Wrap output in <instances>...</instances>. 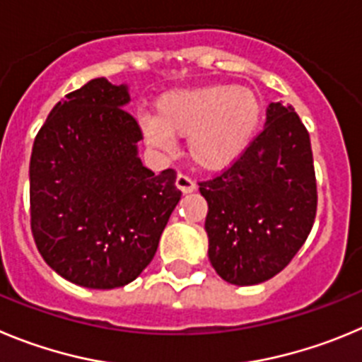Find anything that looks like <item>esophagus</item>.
I'll return each instance as SVG.
<instances>
[{
  "label": "esophagus",
  "instance_id": "esophagus-1",
  "mask_svg": "<svg viewBox=\"0 0 362 362\" xmlns=\"http://www.w3.org/2000/svg\"><path fill=\"white\" fill-rule=\"evenodd\" d=\"M175 185H177L178 189H180L182 193H193L194 189H197V184H194L193 180L189 177H185V175H177V180H175Z\"/></svg>",
  "mask_w": 362,
  "mask_h": 362
}]
</instances>
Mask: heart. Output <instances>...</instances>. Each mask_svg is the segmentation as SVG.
Segmentation results:
<instances>
[{
	"label": "heart",
	"mask_w": 362,
	"mask_h": 362,
	"mask_svg": "<svg viewBox=\"0 0 362 362\" xmlns=\"http://www.w3.org/2000/svg\"><path fill=\"white\" fill-rule=\"evenodd\" d=\"M262 120V99L240 84H202L162 93L155 115H141L142 139L158 151L173 148V136H187L194 165L218 171L233 164L252 142Z\"/></svg>",
	"instance_id": "1"
}]
</instances>
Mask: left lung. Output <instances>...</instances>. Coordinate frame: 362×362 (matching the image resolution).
<instances>
[{"label":"left lung","mask_w":362,"mask_h":362,"mask_svg":"<svg viewBox=\"0 0 362 362\" xmlns=\"http://www.w3.org/2000/svg\"><path fill=\"white\" fill-rule=\"evenodd\" d=\"M216 274L238 286L281 272L301 249L317 209L307 128L292 106L270 103L265 128L229 169L200 182Z\"/></svg>","instance_id":"left-lung-1"}]
</instances>
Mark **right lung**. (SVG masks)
<instances>
[{"label": "right lung", "instance_id": "right-lung-1", "mask_svg": "<svg viewBox=\"0 0 362 362\" xmlns=\"http://www.w3.org/2000/svg\"><path fill=\"white\" fill-rule=\"evenodd\" d=\"M128 103L126 84L92 79L55 104L32 148L35 245L57 274L86 288L141 276L182 197L173 169L142 165Z\"/></svg>", "mask_w": 362, "mask_h": 362}]
</instances>
